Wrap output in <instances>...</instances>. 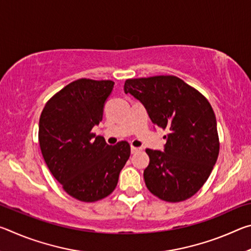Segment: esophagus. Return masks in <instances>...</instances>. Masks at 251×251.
<instances>
[{"instance_id": "34e87169", "label": "esophagus", "mask_w": 251, "mask_h": 251, "mask_svg": "<svg viewBox=\"0 0 251 251\" xmlns=\"http://www.w3.org/2000/svg\"><path fill=\"white\" fill-rule=\"evenodd\" d=\"M141 151V148H137V147H130V152L131 154H136V152H138Z\"/></svg>"}]
</instances>
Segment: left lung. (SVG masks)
Returning a JSON list of instances; mask_svg holds the SVG:
<instances>
[{
    "mask_svg": "<svg viewBox=\"0 0 251 251\" xmlns=\"http://www.w3.org/2000/svg\"><path fill=\"white\" fill-rule=\"evenodd\" d=\"M124 92L138 100L155 126L168 129L164 151L146 150L148 190L161 201L194 196L209 177L219 154L217 122L201 93L176 76L127 79Z\"/></svg>",
    "mask_w": 251,
    "mask_h": 251,
    "instance_id": "1",
    "label": "left lung"
}]
</instances>
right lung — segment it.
Returning <instances> with one entry per match:
<instances>
[{
    "instance_id": "obj_1",
    "label": "right lung",
    "mask_w": 251,
    "mask_h": 251,
    "mask_svg": "<svg viewBox=\"0 0 251 251\" xmlns=\"http://www.w3.org/2000/svg\"><path fill=\"white\" fill-rule=\"evenodd\" d=\"M113 87L112 80H75L46 103L40 117L45 163L63 189L80 201H97L112 194L130 155L127 142L110 146L92 131L103 120Z\"/></svg>"
}]
</instances>
